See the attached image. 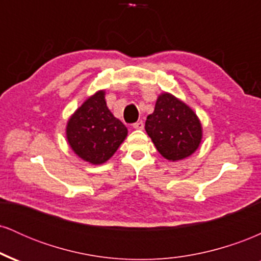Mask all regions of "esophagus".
Listing matches in <instances>:
<instances>
[{"label": "esophagus", "mask_w": 261, "mask_h": 261, "mask_svg": "<svg viewBox=\"0 0 261 261\" xmlns=\"http://www.w3.org/2000/svg\"><path fill=\"white\" fill-rule=\"evenodd\" d=\"M133 127L135 128V130H142V128H143V122L142 121L135 122V124L133 125Z\"/></svg>", "instance_id": "obj_1"}]
</instances>
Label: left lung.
I'll return each instance as SVG.
<instances>
[{
  "label": "left lung",
  "instance_id": "8db88e82",
  "mask_svg": "<svg viewBox=\"0 0 261 261\" xmlns=\"http://www.w3.org/2000/svg\"><path fill=\"white\" fill-rule=\"evenodd\" d=\"M145 128L157 151L170 162L190 157L202 140V125L195 112L168 92L158 95Z\"/></svg>",
  "mask_w": 261,
  "mask_h": 261
}]
</instances>
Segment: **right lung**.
Returning a JSON list of instances; mask_svg holds the SVG:
<instances>
[{
  "instance_id": "obj_1",
  "label": "right lung",
  "mask_w": 261,
  "mask_h": 261,
  "mask_svg": "<svg viewBox=\"0 0 261 261\" xmlns=\"http://www.w3.org/2000/svg\"><path fill=\"white\" fill-rule=\"evenodd\" d=\"M127 136V128L107 107L106 91L95 92L77 108L66 125V139L81 160L106 163Z\"/></svg>"
}]
</instances>
